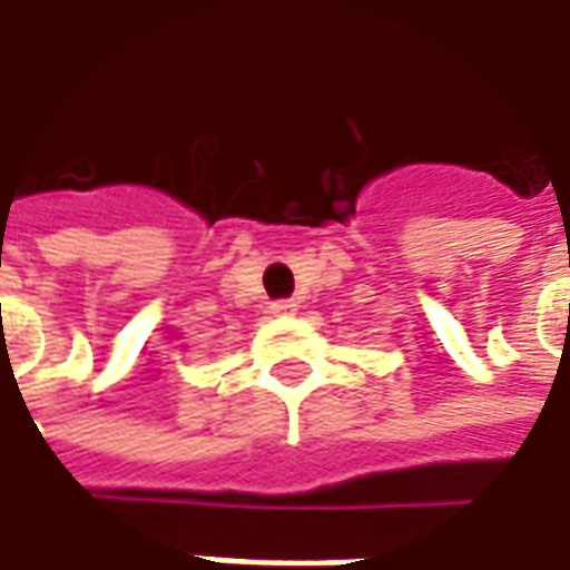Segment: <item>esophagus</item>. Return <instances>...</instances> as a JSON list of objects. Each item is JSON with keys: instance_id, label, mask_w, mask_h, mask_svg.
Here are the masks:
<instances>
[{"instance_id": "esophagus-1", "label": "esophagus", "mask_w": 570, "mask_h": 570, "mask_svg": "<svg viewBox=\"0 0 570 570\" xmlns=\"http://www.w3.org/2000/svg\"><path fill=\"white\" fill-rule=\"evenodd\" d=\"M269 312H273V315H282V318H285V315H294V312H297V301H276L269 306Z\"/></svg>"}]
</instances>
